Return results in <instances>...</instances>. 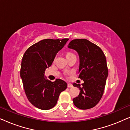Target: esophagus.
<instances>
[{
	"label": "esophagus",
	"instance_id": "esophagus-1",
	"mask_svg": "<svg viewBox=\"0 0 130 130\" xmlns=\"http://www.w3.org/2000/svg\"><path fill=\"white\" fill-rule=\"evenodd\" d=\"M67 87H68V88H72L73 85L71 84L70 83H67Z\"/></svg>",
	"mask_w": 130,
	"mask_h": 130
}]
</instances>
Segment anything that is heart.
<instances>
[{"label":"heart","instance_id":"obj_1","mask_svg":"<svg viewBox=\"0 0 130 130\" xmlns=\"http://www.w3.org/2000/svg\"><path fill=\"white\" fill-rule=\"evenodd\" d=\"M72 55H73V54L72 53H70V52L67 53V54H66V58L67 57H70L71 56H72Z\"/></svg>","mask_w":130,"mask_h":130}]
</instances>
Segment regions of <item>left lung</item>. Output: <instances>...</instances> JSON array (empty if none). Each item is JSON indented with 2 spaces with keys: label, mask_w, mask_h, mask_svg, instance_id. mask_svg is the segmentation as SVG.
Here are the masks:
<instances>
[{
  "label": "left lung",
  "mask_w": 130,
  "mask_h": 130,
  "mask_svg": "<svg viewBox=\"0 0 130 130\" xmlns=\"http://www.w3.org/2000/svg\"><path fill=\"white\" fill-rule=\"evenodd\" d=\"M68 48L78 53L79 78L84 81L82 87L80 84H73L80 89L79 95L73 102L79 109H90L98 104L104 93L108 75L105 56L98 46L86 39L71 41Z\"/></svg>",
  "instance_id": "8db88e82"
}]
</instances>
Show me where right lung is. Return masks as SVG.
<instances>
[{"label": "right lung", "instance_id": "obj_1", "mask_svg": "<svg viewBox=\"0 0 130 130\" xmlns=\"http://www.w3.org/2000/svg\"><path fill=\"white\" fill-rule=\"evenodd\" d=\"M68 38L45 39L28 48L23 56L21 77L28 101L42 110L53 108L57 102L60 93L67 88V83L57 79L48 80L45 70L51 66L57 53L63 48Z\"/></svg>", "mask_w": 130, "mask_h": 130}]
</instances>
